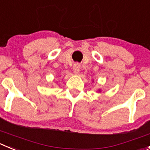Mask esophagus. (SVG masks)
<instances>
[{"mask_svg":"<svg viewBox=\"0 0 150 150\" xmlns=\"http://www.w3.org/2000/svg\"><path fill=\"white\" fill-rule=\"evenodd\" d=\"M79 70H80V65L78 63L74 64V65L73 66V71H74V74H79Z\"/></svg>","mask_w":150,"mask_h":150,"instance_id":"esophagus-1","label":"esophagus"}]
</instances>
